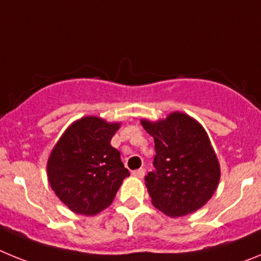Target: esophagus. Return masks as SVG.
Instances as JSON below:
<instances>
[{"label": "esophagus", "mask_w": 261, "mask_h": 261, "mask_svg": "<svg viewBox=\"0 0 261 261\" xmlns=\"http://www.w3.org/2000/svg\"><path fill=\"white\" fill-rule=\"evenodd\" d=\"M132 175L133 176L142 179L145 175V168H138V170H135V171H132Z\"/></svg>", "instance_id": "34e87169"}]
</instances>
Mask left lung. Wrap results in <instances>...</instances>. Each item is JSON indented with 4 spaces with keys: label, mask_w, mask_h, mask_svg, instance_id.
Returning <instances> with one entry per match:
<instances>
[{
    "label": "left lung",
    "mask_w": 261,
    "mask_h": 261,
    "mask_svg": "<svg viewBox=\"0 0 261 261\" xmlns=\"http://www.w3.org/2000/svg\"><path fill=\"white\" fill-rule=\"evenodd\" d=\"M141 124L155 144V170L145 176L156 209L170 217L199 211L216 192L221 168L208 133L190 115L172 112Z\"/></svg>",
    "instance_id": "8db88e82"
}]
</instances>
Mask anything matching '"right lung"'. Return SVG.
Returning a JSON list of instances; mask_svg holds the SVG:
<instances>
[{
  "label": "right lung",
  "mask_w": 261,
  "mask_h": 261,
  "mask_svg": "<svg viewBox=\"0 0 261 261\" xmlns=\"http://www.w3.org/2000/svg\"><path fill=\"white\" fill-rule=\"evenodd\" d=\"M120 123L85 116L68 126L50 151V188L71 212L95 216L108 208L129 171L111 146Z\"/></svg>",
  "instance_id": "add662e5"
}]
</instances>
